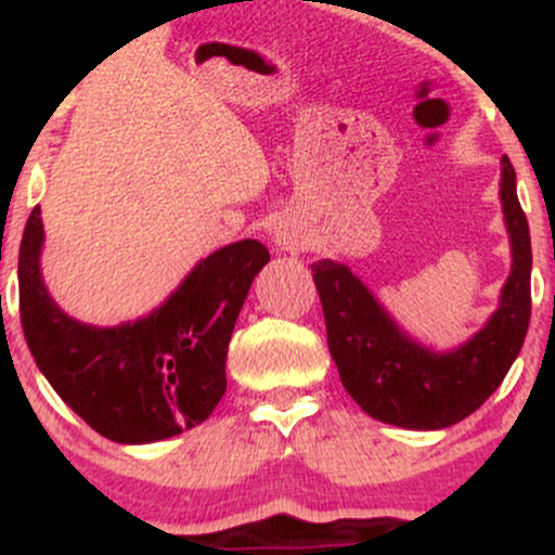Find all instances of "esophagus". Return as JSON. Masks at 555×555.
<instances>
[{"label": "esophagus", "instance_id": "1", "mask_svg": "<svg viewBox=\"0 0 555 555\" xmlns=\"http://www.w3.org/2000/svg\"><path fill=\"white\" fill-rule=\"evenodd\" d=\"M276 242L282 247H286V250H297V240L292 237V234H286V232H279L276 234Z\"/></svg>", "mask_w": 555, "mask_h": 555}]
</instances>
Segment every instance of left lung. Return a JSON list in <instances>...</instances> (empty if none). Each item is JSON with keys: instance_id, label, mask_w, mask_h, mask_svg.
<instances>
[{"instance_id": "obj_1", "label": "left lung", "mask_w": 555, "mask_h": 555, "mask_svg": "<svg viewBox=\"0 0 555 555\" xmlns=\"http://www.w3.org/2000/svg\"><path fill=\"white\" fill-rule=\"evenodd\" d=\"M501 203L512 240V273L499 310L454 352H433L412 341L380 308L365 284L336 260L313 269L331 358L339 378L367 415L410 430H441L469 417L517 360L530 326L532 245L517 197L512 162H501Z\"/></svg>"}]
</instances>
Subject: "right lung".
Listing matches in <instances>:
<instances>
[{"mask_svg": "<svg viewBox=\"0 0 555 555\" xmlns=\"http://www.w3.org/2000/svg\"><path fill=\"white\" fill-rule=\"evenodd\" d=\"M41 208L17 260L21 323L38 371L95 433L151 443L195 428L227 391V349L269 247L242 240L203 258L162 308L135 323L95 328L56 308L43 286Z\"/></svg>", "mask_w": 555, "mask_h": 555, "instance_id": "right-lung-1", "label": "right lung"}]
</instances>
